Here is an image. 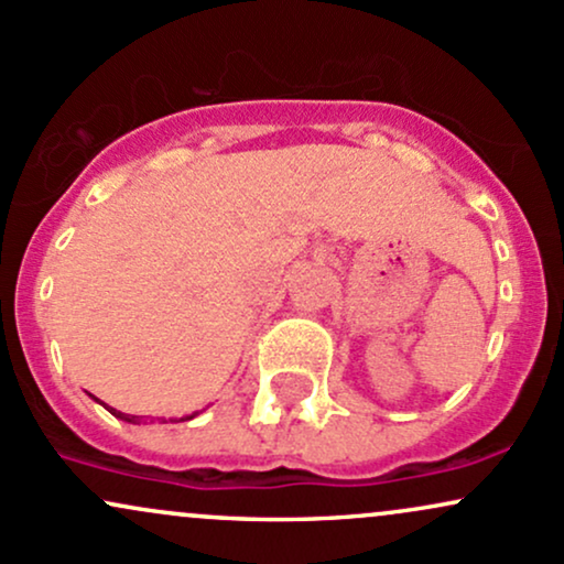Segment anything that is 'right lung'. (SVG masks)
I'll list each match as a JSON object with an SVG mask.
<instances>
[{"label":"right lung","instance_id":"obj_1","mask_svg":"<svg viewBox=\"0 0 564 564\" xmlns=\"http://www.w3.org/2000/svg\"><path fill=\"white\" fill-rule=\"evenodd\" d=\"M106 405V403H102ZM108 408V405H106ZM108 411L113 413L116 419H121V422H129V424H138L140 422V416H129V413H121V411H116V408H108ZM193 416H196V413H193ZM193 416H185V419H180V422H187V419H193Z\"/></svg>","mask_w":564,"mask_h":564}]
</instances>
